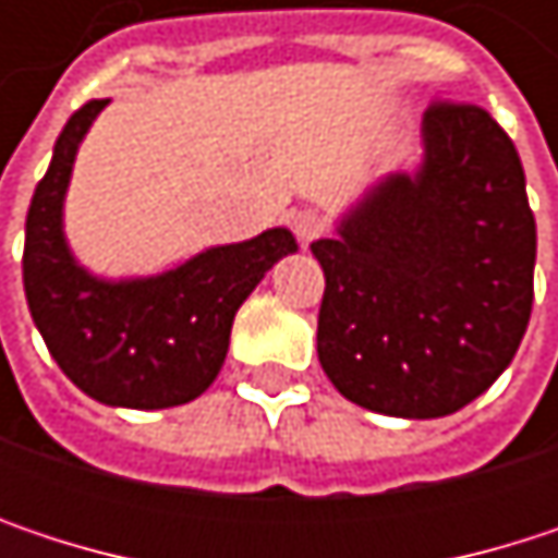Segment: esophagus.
Instances as JSON below:
<instances>
[{
	"label": "esophagus",
	"instance_id": "34e87169",
	"mask_svg": "<svg viewBox=\"0 0 558 558\" xmlns=\"http://www.w3.org/2000/svg\"><path fill=\"white\" fill-rule=\"evenodd\" d=\"M293 232L306 245V242H313V239H319L326 232V216L319 209H300L293 216Z\"/></svg>",
	"mask_w": 558,
	"mask_h": 558
}]
</instances>
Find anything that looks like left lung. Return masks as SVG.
Masks as SVG:
<instances>
[{"label":"left lung","instance_id":"obj_1","mask_svg":"<svg viewBox=\"0 0 558 558\" xmlns=\"http://www.w3.org/2000/svg\"><path fill=\"white\" fill-rule=\"evenodd\" d=\"M426 161L393 173L313 242L326 378L388 416H446L498 381L533 310L536 222L523 165L472 102L423 116Z\"/></svg>","mask_w":558,"mask_h":558}]
</instances>
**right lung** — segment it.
Returning a JSON list of instances; mask_svg holds the SVG:
<instances>
[{
	"label": "right lung",
	"instance_id": "add662e5",
	"mask_svg": "<svg viewBox=\"0 0 558 558\" xmlns=\"http://www.w3.org/2000/svg\"><path fill=\"white\" fill-rule=\"evenodd\" d=\"M106 102L89 99L66 119L51 168L35 186L25 219V296L48 352L83 393L109 407L161 410L216 381L235 310L296 242L287 229H268L158 278H89L66 252L60 209L76 148Z\"/></svg>",
	"mask_w": 558,
	"mask_h": 558
}]
</instances>
